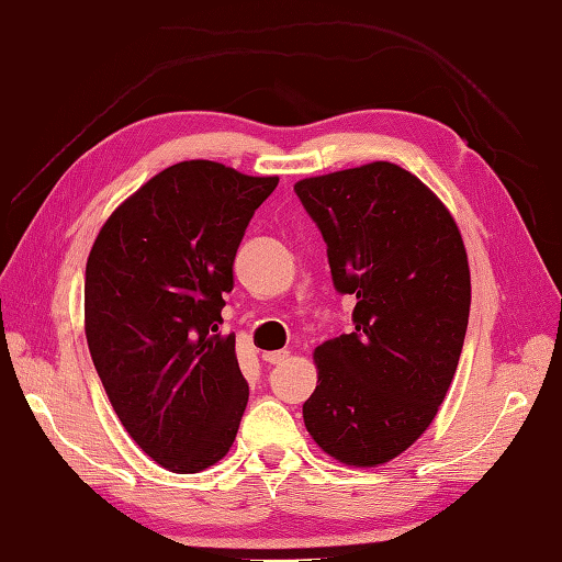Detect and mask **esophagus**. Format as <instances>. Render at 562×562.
Returning a JSON list of instances; mask_svg holds the SVG:
<instances>
[{
	"mask_svg": "<svg viewBox=\"0 0 562 562\" xmlns=\"http://www.w3.org/2000/svg\"><path fill=\"white\" fill-rule=\"evenodd\" d=\"M289 351H265L261 353V358L267 360V363H271V366H279V363H283V360H289Z\"/></svg>",
	"mask_w": 562,
	"mask_h": 562,
	"instance_id": "esophagus-1",
	"label": "esophagus"
}]
</instances>
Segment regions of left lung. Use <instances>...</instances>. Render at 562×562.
<instances>
[{"label":"left lung","mask_w":562,"mask_h":562,"mask_svg":"<svg viewBox=\"0 0 562 562\" xmlns=\"http://www.w3.org/2000/svg\"><path fill=\"white\" fill-rule=\"evenodd\" d=\"M317 223L334 289L353 295V331L315 348L305 428L329 457L378 467L408 450L450 390L471 277L450 211L386 160L295 182Z\"/></svg>","instance_id":"8db88e82"}]
</instances>
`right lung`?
<instances>
[{
	"label": "right lung",
	"instance_id": "add662e5",
	"mask_svg": "<svg viewBox=\"0 0 562 562\" xmlns=\"http://www.w3.org/2000/svg\"><path fill=\"white\" fill-rule=\"evenodd\" d=\"M277 184L182 160L112 211L86 261L98 378L124 430L168 471L214 467L238 435L249 386L218 324L247 223Z\"/></svg>",
	"mask_w": 562,
	"mask_h": 562
}]
</instances>
